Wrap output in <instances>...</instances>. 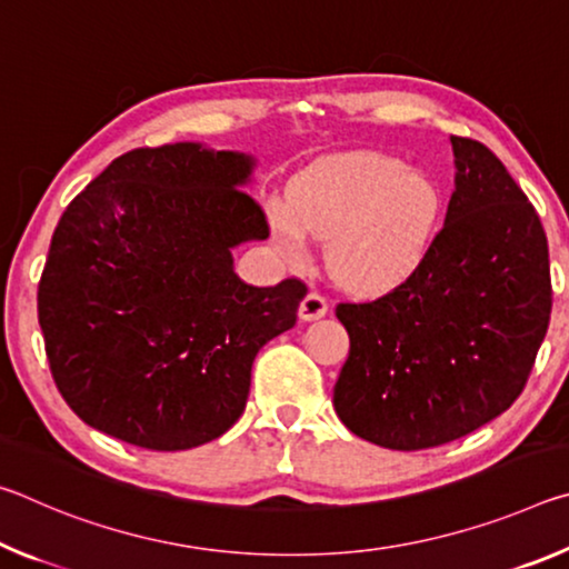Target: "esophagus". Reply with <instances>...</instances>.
<instances>
[{
    "instance_id": "obj_1",
    "label": "esophagus",
    "mask_w": 569,
    "mask_h": 569,
    "mask_svg": "<svg viewBox=\"0 0 569 569\" xmlns=\"http://www.w3.org/2000/svg\"><path fill=\"white\" fill-rule=\"evenodd\" d=\"M329 311V303H326V298L321 293H308L301 306H298V319L301 321H319Z\"/></svg>"
}]
</instances>
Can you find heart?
I'll return each instance as SVG.
<instances>
[{
	"label": "heart",
	"mask_w": 569,
	"mask_h": 569,
	"mask_svg": "<svg viewBox=\"0 0 569 569\" xmlns=\"http://www.w3.org/2000/svg\"><path fill=\"white\" fill-rule=\"evenodd\" d=\"M445 220V190L431 172L381 152H349L306 170L291 206L271 208L278 250L291 261L326 243L336 283L356 296H383L427 261Z\"/></svg>",
	"instance_id": "1"
}]
</instances>
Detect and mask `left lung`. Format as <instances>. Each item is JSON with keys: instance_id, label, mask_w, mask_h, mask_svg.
I'll return each mask as SVG.
<instances>
[{"instance_id": "left-lung-1", "label": "left lung", "mask_w": 569, "mask_h": 569, "mask_svg": "<svg viewBox=\"0 0 569 569\" xmlns=\"http://www.w3.org/2000/svg\"><path fill=\"white\" fill-rule=\"evenodd\" d=\"M445 228L407 283L339 303L349 359L333 409L356 437L417 451L485 427L522 393L552 311L547 236L492 150L455 138Z\"/></svg>"}]
</instances>
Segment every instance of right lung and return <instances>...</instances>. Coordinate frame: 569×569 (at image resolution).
<instances>
[{"label":"right lung","instance_id":"1","mask_svg":"<svg viewBox=\"0 0 569 569\" xmlns=\"http://www.w3.org/2000/svg\"><path fill=\"white\" fill-rule=\"evenodd\" d=\"M256 160L198 142L114 158L54 228L37 291L52 379L92 429L152 451L213 441L246 409L256 353L306 286L258 288L233 250L268 238L240 186Z\"/></svg>","mask_w":569,"mask_h":569}]
</instances>
